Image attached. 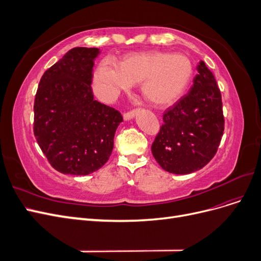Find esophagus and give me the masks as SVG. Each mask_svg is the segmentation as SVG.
Returning <instances> with one entry per match:
<instances>
[{"label": "esophagus", "instance_id": "1", "mask_svg": "<svg viewBox=\"0 0 261 261\" xmlns=\"http://www.w3.org/2000/svg\"><path fill=\"white\" fill-rule=\"evenodd\" d=\"M135 113H136V110H132V111H128V112L124 113V115H123L124 121H129V120H132V118H133L134 116H135Z\"/></svg>", "mask_w": 261, "mask_h": 261}]
</instances>
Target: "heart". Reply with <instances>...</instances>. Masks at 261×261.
<instances>
[{"label":"heart","mask_w":261,"mask_h":261,"mask_svg":"<svg viewBox=\"0 0 261 261\" xmlns=\"http://www.w3.org/2000/svg\"><path fill=\"white\" fill-rule=\"evenodd\" d=\"M194 76V65L185 55L162 51L125 55L116 67L100 62L92 77L93 90L105 101L114 100L140 84L143 96L156 108L174 105L187 91Z\"/></svg>","instance_id":"obj_1"}]
</instances>
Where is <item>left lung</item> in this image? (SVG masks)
I'll return each mask as SVG.
<instances>
[{
    "label": "left lung",
    "mask_w": 261,
    "mask_h": 261,
    "mask_svg": "<svg viewBox=\"0 0 261 261\" xmlns=\"http://www.w3.org/2000/svg\"><path fill=\"white\" fill-rule=\"evenodd\" d=\"M187 94L163 114L151 151L160 167L173 174H189L217 153L224 132L222 98L216 78L200 61Z\"/></svg>",
    "instance_id": "8db88e82"
}]
</instances>
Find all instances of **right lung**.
<instances>
[{
    "label": "right lung",
    "mask_w": 261,
    "mask_h": 261,
    "mask_svg": "<svg viewBox=\"0 0 261 261\" xmlns=\"http://www.w3.org/2000/svg\"><path fill=\"white\" fill-rule=\"evenodd\" d=\"M97 48H74L42 75L34 105V134L52 167L88 175L112 153L123 121L117 110L93 99L92 67Z\"/></svg>",
    "instance_id": "1"
}]
</instances>
